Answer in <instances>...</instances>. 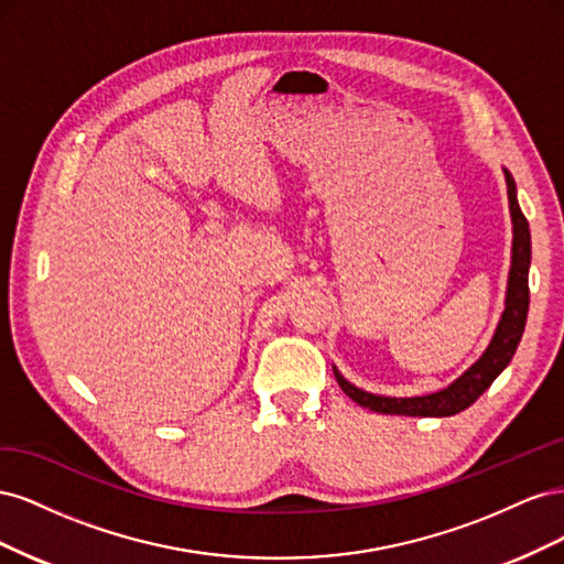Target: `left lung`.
<instances>
[{
	"label": "left lung",
	"instance_id": "left-lung-1",
	"mask_svg": "<svg viewBox=\"0 0 564 564\" xmlns=\"http://www.w3.org/2000/svg\"><path fill=\"white\" fill-rule=\"evenodd\" d=\"M506 187H508V209L510 220H513V249H510V270H508V286H506V303L501 319L494 329V336L485 352L454 379L447 388L429 392V395L414 398H388L373 395L362 388L352 386L344 379L334 367V377L346 395L365 409L379 414H398V416H454L468 409L482 392L494 383V379L508 367L518 350V344L527 324L529 311V263H532V235H529V224L518 204V187L508 169H503Z\"/></svg>",
	"mask_w": 564,
	"mask_h": 564
}]
</instances>
